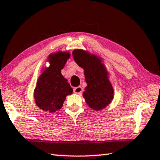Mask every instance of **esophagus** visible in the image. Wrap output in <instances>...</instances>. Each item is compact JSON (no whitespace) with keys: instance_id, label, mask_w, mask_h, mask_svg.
I'll return each instance as SVG.
<instances>
[{"instance_id":"1","label":"esophagus","mask_w":160,"mask_h":160,"mask_svg":"<svg viewBox=\"0 0 160 160\" xmlns=\"http://www.w3.org/2000/svg\"><path fill=\"white\" fill-rule=\"evenodd\" d=\"M83 91V88L82 86H78V87H75L74 88V92L77 94H81Z\"/></svg>"}]
</instances>
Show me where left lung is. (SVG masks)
<instances>
[{
    "instance_id": "8db88e82",
    "label": "left lung",
    "mask_w": 160,
    "mask_h": 160,
    "mask_svg": "<svg viewBox=\"0 0 160 160\" xmlns=\"http://www.w3.org/2000/svg\"><path fill=\"white\" fill-rule=\"evenodd\" d=\"M72 55L76 63L84 69L87 86L83 96L86 103L96 111L106 108L113 98V88L101 58L82 49H75Z\"/></svg>"
}]
</instances>
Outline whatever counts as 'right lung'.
I'll return each mask as SVG.
<instances>
[{
	"label": "right lung",
	"instance_id": "right-lung-1",
	"mask_svg": "<svg viewBox=\"0 0 160 160\" xmlns=\"http://www.w3.org/2000/svg\"><path fill=\"white\" fill-rule=\"evenodd\" d=\"M69 57L67 52L51 54L48 57L50 66L38 78L34 97L37 106L44 111L54 112L61 109L67 96L72 93V88L61 74Z\"/></svg>",
	"mask_w": 160,
	"mask_h": 160
}]
</instances>
